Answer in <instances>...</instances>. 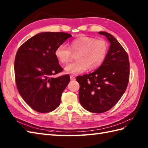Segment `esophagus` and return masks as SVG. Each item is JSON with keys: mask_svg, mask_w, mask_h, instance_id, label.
<instances>
[{"mask_svg": "<svg viewBox=\"0 0 148 148\" xmlns=\"http://www.w3.org/2000/svg\"><path fill=\"white\" fill-rule=\"evenodd\" d=\"M70 78H71V80H75V79H76V78H75V77L73 76V75H71Z\"/></svg>", "mask_w": 148, "mask_h": 148, "instance_id": "1", "label": "esophagus"}]
</instances>
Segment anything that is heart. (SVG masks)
Instances as JSON below:
<instances>
[{
  "instance_id": "1",
  "label": "heart",
  "mask_w": 148,
  "mask_h": 148,
  "mask_svg": "<svg viewBox=\"0 0 148 148\" xmlns=\"http://www.w3.org/2000/svg\"><path fill=\"white\" fill-rule=\"evenodd\" d=\"M109 49L105 40L81 36L70 42L69 48L64 44L58 46L55 51L56 58L62 64H67L72 58V53H77L76 61L65 66L69 74H77L85 71L95 70L104 62Z\"/></svg>"
}]
</instances>
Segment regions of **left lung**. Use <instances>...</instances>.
Masks as SVG:
<instances>
[{
	"mask_svg": "<svg viewBox=\"0 0 148 148\" xmlns=\"http://www.w3.org/2000/svg\"><path fill=\"white\" fill-rule=\"evenodd\" d=\"M110 42L104 62L92 73L79 76V99L88 111L102 113L109 111L121 99L129 81L130 64L124 48L111 34L99 32Z\"/></svg>",
	"mask_w": 148,
	"mask_h": 148,
	"instance_id": "1",
	"label": "left lung"
}]
</instances>
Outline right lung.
Returning a JSON list of instances; mask_svg holds the SVG:
<instances>
[{
	"label": "right lung",
	"instance_id": "obj_1",
	"mask_svg": "<svg viewBox=\"0 0 148 148\" xmlns=\"http://www.w3.org/2000/svg\"><path fill=\"white\" fill-rule=\"evenodd\" d=\"M71 37L65 32L39 33L19 48L14 60L16 84L22 98L34 111L49 112L60 103L70 76L51 77L63 71L55 51Z\"/></svg>",
	"mask_w": 148,
	"mask_h": 148
}]
</instances>
